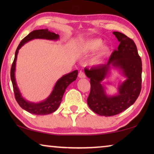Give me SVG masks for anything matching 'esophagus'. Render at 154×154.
<instances>
[{"mask_svg":"<svg viewBox=\"0 0 154 154\" xmlns=\"http://www.w3.org/2000/svg\"><path fill=\"white\" fill-rule=\"evenodd\" d=\"M78 77H79V78H81V79H83V78H85V73L83 71H79V74H78Z\"/></svg>","mask_w":154,"mask_h":154,"instance_id":"obj_1","label":"esophagus"}]
</instances>
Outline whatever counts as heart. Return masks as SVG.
I'll use <instances>...</instances> for the list:
<instances>
[{"label": "heart", "instance_id": "b5f03b06", "mask_svg": "<svg viewBox=\"0 0 154 154\" xmlns=\"http://www.w3.org/2000/svg\"><path fill=\"white\" fill-rule=\"evenodd\" d=\"M82 49L85 53H92L96 51L92 60V62L94 64L103 63L111 52L110 47L103 45V41L98 38L85 41L82 45Z\"/></svg>", "mask_w": 154, "mask_h": 154}]
</instances>
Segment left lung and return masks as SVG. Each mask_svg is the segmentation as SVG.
<instances>
[{
    "instance_id": "1",
    "label": "left lung",
    "mask_w": 154,
    "mask_h": 154,
    "mask_svg": "<svg viewBox=\"0 0 154 154\" xmlns=\"http://www.w3.org/2000/svg\"><path fill=\"white\" fill-rule=\"evenodd\" d=\"M113 34L120 43L118 50L112 53L107 64L84 70L91 85L88 105L94 113L105 117L118 115L133 105L141 90L142 62L136 45L123 33ZM113 67L118 68L127 79L119 85V93L111 96L106 93L102 83Z\"/></svg>"
}]
</instances>
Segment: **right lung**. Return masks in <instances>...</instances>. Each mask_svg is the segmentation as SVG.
<instances>
[{
  "label": "right lung",
  "instance_id": "obj_1",
  "mask_svg": "<svg viewBox=\"0 0 154 154\" xmlns=\"http://www.w3.org/2000/svg\"><path fill=\"white\" fill-rule=\"evenodd\" d=\"M60 36L58 34L51 32L48 29H41L33 30L32 32L28 34L21 41L18 45L17 48L15 51V58L14 62H13L11 69V79L14 88V91L15 94V97L16 99L17 103L23 109H24L29 113L35 115H48L56 111L59 107L60 105L62 102V98L63 97L64 93L66 90V88L76 80L78 71H72L66 75H64L61 78L57 81L54 89L52 90L48 98L45 100L41 101L40 103H32L26 100L22 96L19 88L17 87L16 80L15 77V65H16L17 56L19 49L24 45L25 43H28L31 40L35 39V38H42V39L56 41L59 39Z\"/></svg>",
  "mask_w": 154,
  "mask_h": 154
}]
</instances>
